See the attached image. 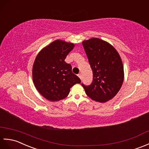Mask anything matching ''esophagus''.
Wrapping results in <instances>:
<instances>
[{
    "mask_svg": "<svg viewBox=\"0 0 149 149\" xmlns=\"http://www.w3.org/2000/svg\"><path fill=\"white\" fill-rule=\"evenodd\" d=\"M78 77L80 78V79H81V77H82V75H81V73H80V74H78Z\"/></svg>",
    "mask_w": 149,
    "mask_h": 149,
    "instance_id": "1",
    "label": "esophagus"
}]
</instances>
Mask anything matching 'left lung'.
<instances>
[{
  "mask_svg": "<svg viewBox=\"0 0 149 149\" xmlns=\"http://www.w3.org/2000/svg\"><path fill=\"white\" fill-rule=\"evenodd\" d=\"M93 72V81L88 87L82 84L92 100L105 102L120 91L124 78V66L117 49L107 41L93 38L82 41Z\"/></svg>",
  "mask_w": 149,
  "mask_h": 149,
  "instance_id": "obj_1",
  "label": "left lung"
}]
</instances>
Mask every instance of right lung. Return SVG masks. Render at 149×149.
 <instances>
[{"instance_id": "1", "label": "right lung", "mask_w": 149, "mask_h": 149, "mask_svg": "<svg viewBox=\"0 0 149 149\" xmlns=\"http://www.w3.org/2000/svg\"><path fill=\"white\" fill-rule=\"evenodd\" d=\"M74 46L57 39L46 46L36 56L32 67L33 82L39 94L49 101L63 100L72 86L81 82L72 72L71 65L65 62Z\"/></svg>"}]
</instances>
